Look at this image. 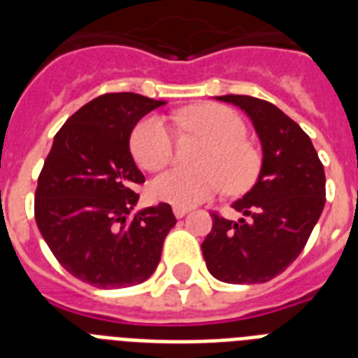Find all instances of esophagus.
I'll return each instance as SVG.
<instances>
[{
    "label": "esophagus",
    "instance_id": "esophagus-1",
    "mask_svg": "<svg viewBox=\"0 0 358 358\" xmlns=\"http://www.w3.org/2000/svg\"><path fill=\"white\" fill-rule=\"evenodd\" d=\"M173 212H174V215H176V219H182L185 213L189 212V210H187V208H182V206H174Z\"/></svg>",
    "mask_w": 358,
    "mask_h": 358
}]
</instances>
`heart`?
<instances>
[{
	"instance_id": "1",
	"label": "heart",
	"mask_w": 358,
	"mask_h": 358,
	"mask_svg": "<svg viewBox=\"0 0 358 358\" xmlns=\"http://www.w3.org/2000/svg\"><path fill=\"white\" fill-rule=\"evenodd\" d=\"M180 128L210 141L201 159L202 171L173 169L150 184V195L159 202L189 208L208 201L227 187L229 193H243L258 180L262 156L247 141V124L234 109L219 103H204L176 117ZM174 134L167 120L148 115L137 122L129 135V150L139 167L156 173L173 162Z\"/></svg>"
}]
</instances>
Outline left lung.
I'll use <instances>...</instances> for the list:
<instances>
[{
  "mask_svg": "<svg viewBox=\"0 0 358 358\" xmlns=\"http://www.w3.org/2000/svg\"><path fill=\"white\" fill-rule=\"evenodd\" d=\"M217 100L249 115L264 157L252 189L232 204L243 217L229 221L212 213L202 255L217 280L267 282L305 249L325 206V173L310 137L277 106L243 94Z\"/></svg>",
  "mask_w": 358,
  "mask_h": 358,
  "instance_id": "left-lung-1",
  "label": "left lung"
}]
</instances>
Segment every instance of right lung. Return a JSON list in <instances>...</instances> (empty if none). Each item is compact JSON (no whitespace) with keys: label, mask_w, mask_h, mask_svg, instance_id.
Segmentation results:
<instances>
[{"label":"right lung","mask_w":358,"mask_h":358,"mask_svg":"<svg viewBox=\"0 0 358 358\" xmlns=\"http://www.w3.org/2000/svg\"><path fill=\"white\" fill-rule=\"evenodd\" d=\"M163 100L109 92L78 109L53 137L38 176L35 219L59 264L96 288H126L156 271L173 208L131 210L145 176L129 152L135 124Z\"/></svg>","instance_id":"obj_1"}]
</instances>
